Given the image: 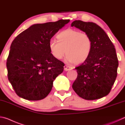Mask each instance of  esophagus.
Masks as SVG:
<instances>
[{"label": "esophagus", "mask_w": 125, "mask_h": 125, "mask_svg": "<svg viewBox=\"0 0 125 125\" xmlns=\"http://www.w3.org/2000/svg\"><path fill=\"white\" fill-rule=\"evenodd\" d=\"M72 69V67L68 66V65H64V70H65V71H68V70H71Z\"/></svg>", "instance_id": "obj_1"}]
</instances>
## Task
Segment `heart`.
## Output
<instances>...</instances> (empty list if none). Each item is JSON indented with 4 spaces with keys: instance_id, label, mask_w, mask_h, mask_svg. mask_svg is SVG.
<instances>
[{
    "instance_id": "heart-1",
    "label": "heart",
    "mask_w": 125,
    "mask_h": 125,
    "mask_svg": "<svg viewBox=\"0 0 125 125\" xmlns=\"http://www.w3.org/2000/svg\"><path fill=\"white\" fill-rule=\"evenodd\" d=\"M56 40L49 42L50 51L57 60L62 59L66 52V61L80 64L89 57L92 49V40L88 34L68 28L58 34Z\"/></svg>"
}]
</instances>
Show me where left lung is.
Returning <instances> with one entry per match:
<instances>
[{"label": "left lung", "mask_w": 125, "mask_h": 125, "mask_svg": "<svg viewBox=\"0 0 125 125\" xmlns=\"http://www.w3.org/2000/svg\"><path fill=\"white\" fill-rule=\"evenodd\" d=\"M71 26L88 34L93 42L89 57L75 68L78 76L72 88L86 100L102 98L109 94L117 76L119 62L114 45L96 23L76 20Z\"/></svg>", "instance_id": "8db88e82"}]
</instances>
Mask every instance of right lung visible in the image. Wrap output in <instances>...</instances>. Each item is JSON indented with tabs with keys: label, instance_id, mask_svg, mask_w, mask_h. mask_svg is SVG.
<instances>
[{
	"label": "right lung",
	"instance_id": "right-lung-1",
	"mask_svg": "<svg viewBox=\"0 0 125 125\" xmlns=\"http://www.w3.org/2000/svg\"><path fill=\"white\" fill-rule=\"evenodd\" d=\"M69 20L32 25L18 35L6 62L8 77L18 96L30 101L45 98L53 81L63 71L64 63L50 51V39Z\"/></svg>",
	"mask_w": 125,
	"mask_h": 125
}]
</instances>
